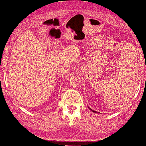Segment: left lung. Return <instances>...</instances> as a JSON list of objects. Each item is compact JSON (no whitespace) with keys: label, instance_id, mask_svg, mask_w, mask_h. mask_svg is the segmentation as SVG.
<instances>
[{"label":"left lung","instance_id":"left-lung-1","mask_svg":"<svg viewBox=\"0 0 146 146\" xmlns=\"http://www.w3.org/2000/svg\"><path fill=\"white\" fill-rule=\"evenodd\" d=\"M90 110H91V109H90ZM92 110V111H93V112H95V111H94V110Z\"/></svg>","mask_w":146,"mask_h":146}]
</instances>
